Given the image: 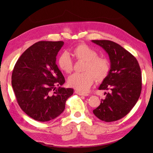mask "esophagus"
I'll return each instance as SVG.
<instances>
[{
  "label": "esophagus",
  "instance_id": "34e87169",
  "mask_svg": "<svg viewBox=\"0 0 153 153\" xmlns=\"http://www.w3.org/2000/svg\"><path fill=\"white\" fill-rule=\"evenodd\" d=\"M75 93L77 94H78L79 96H85V97H86V96H88V94H87V93H84V92H82L80 91H78V90H76L75 91Z\"/></svg>",
  "mask_w": 153,
  "mask_h": 153
}]
</instances>
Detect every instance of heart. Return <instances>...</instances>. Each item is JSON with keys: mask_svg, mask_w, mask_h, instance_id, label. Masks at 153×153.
I'll return each instance as SVG.
<instances>
[{"mask_svg": "<svg viewBox=\"0 0 153 153\" xmlns=\"http://www.w3.org/2000/svg\"><path fill=\"white\" fill-rule=\"evenodd\" d=\"M72 55L78 61H85L83 73H76L69 77L67 82L69 86L79 91L88 90L94 81H102L110 71V63L107 59L98 56L94 49L86 45H79L72 51ZM59 68L67 74L73 70V62L69 53H63L58 59Z\"/></svg>", "mask_w": 153, "mask_h": 153, "instance_id": "b5f03b06", "label": "heart"}]
</instances>
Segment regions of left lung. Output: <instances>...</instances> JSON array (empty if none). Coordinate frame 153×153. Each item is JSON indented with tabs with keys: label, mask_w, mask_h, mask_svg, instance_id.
Segmentation results:
<instances>
[{
	"label": "left lung",
	"mask_w": 153,
	"mask_h": 153,
	"mask_svg": "<svg viewBox=\"0 0 153 153\" xmlns=\"http://www.w3.org/2000/svg\"><path fill=\"white\" fill-rule=\"evenodd\" d=\"M107 52L111 69L99 90H108L100 105L93 110L96 117L106 122L117 121L129 113L138 101L142 90V74L134 56L110 40H92Z\"/></svg>",
	"instance_id": "obj_1"
}]
</instances>
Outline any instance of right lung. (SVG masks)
Masks as SVG:
<instances>
[{
	"label": "right lung",
	"instance_id": "add662e5",
	"mask_svg": "<svg viewBox=\"0 0 153 153\" xmlns=\"http://www.w3.org/2000/svg\"><path fill=\"white\" fill-rule=\"evenodd\" d=\"M63 44H33L20 56L13 70L11 84L18 105L36 121L45 122L58 117L74 93V89L60 86L65 80L56 65V56Z\"/></svg>",
	"mask_w": 153,
	"mask_h": 153
}]
</instances>
